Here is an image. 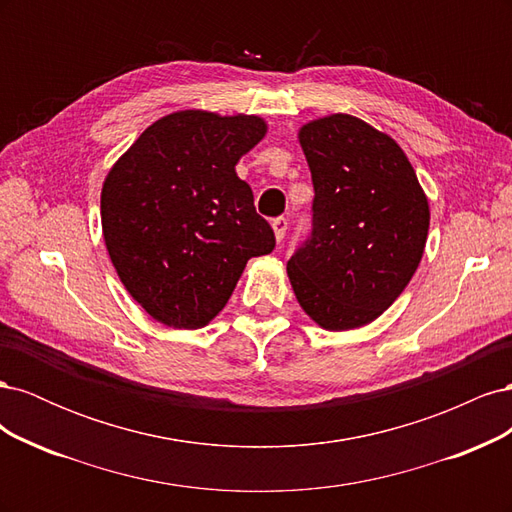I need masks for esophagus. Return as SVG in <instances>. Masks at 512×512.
<instances>
[{"mask_svg": "<svg viewBox=\"0 0 512 512\" xmlns=\"http://www.w3.org/2000/svg\"><path fill=\"white\" fill-rule=\"evenodd\" d=\"M271 226H273V232H275V239L282 241L284 235H286V230H288V220L286 218H275L271 222Z\"/></svg>", "mask_w": 512, "mask_h": 512, "instance_id": "esophagus-1", "label": "esophagus"}]
</instances>
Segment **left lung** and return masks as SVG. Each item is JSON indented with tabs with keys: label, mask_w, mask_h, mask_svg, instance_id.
Instances as JSON below:
<instances>
[{
	"label": "left lung",
	"mask_w": 512,
	"mask_h": 512,
	"mask_svg": "<svg viewBox=\"0 0 512 512\" xmlns=\"http://www.w3.org/2000/svg\"><path fill=\"white\" fill-rule=\"evenodd\" d=\"M312 235L288 260L303 312L327 331L359 329L389 309L423 258L429 203L406 153L359 117L305 123Z\"/></svg>",
	"instance_id": "obj_1"
}]
</instances>
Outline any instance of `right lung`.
<instances>
[{
	"label": "right lung",
	"instance_id": "obj_1",
	"mask_svg": "<svg viewBox=\"0 0 512 512\" xmlns=\"http://www.w3.org/2000/svg\"><path fill=\"white\" fill-rule=\"evenodd\" d=\"M267 134L256 115L179 111L158 119L108 170L100 213L121 284L166 327L218 316L247 260L275 235L235 166Z\"/></svg>",
	"mask_w": 512,
	"mask_h": 512
}]
</instances>
